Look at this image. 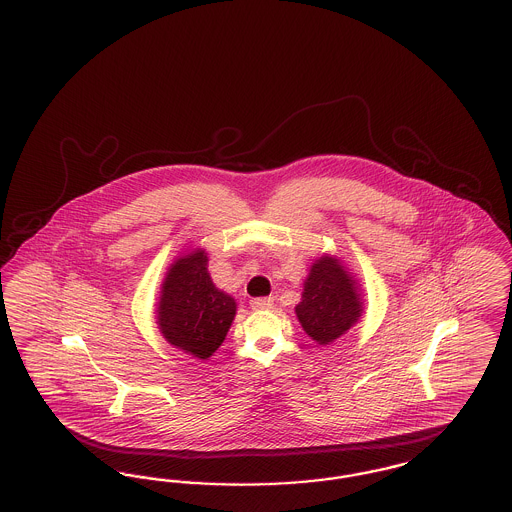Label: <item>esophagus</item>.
<instances>
[{"mask_svg": "<svg viewBox=\"0 0 512 512\" xmlns=\"http://www.w3.org/2000/svg\"><path fill=\"white\" fill-rule=\"evenodd\" d=\"M249 305L253 311H265V309H272L274 299L272 297H257V299H251Z\"/></svg>", "mask_w": 512, "mask_h": 512, "instance_id": "34e87169", "label": "esophagus"}]
</instances>
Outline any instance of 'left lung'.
Masks as SVG:
<instances>
[{"label":"left lung","mask_w":512,"mask_h":512,"mask_svg":"<svg viewBox=\"0 0 512 512\" xmlns=\"http://www.w3.org/2000/svg\"><path fill=\"white\" fill-rule=\"evenodd\" d=\"M365 311L361 284L338 255L322 253L303 282L295 317L318 345H330L347 334Z\"/></svg>","instance_id":"1"}]
</instances>
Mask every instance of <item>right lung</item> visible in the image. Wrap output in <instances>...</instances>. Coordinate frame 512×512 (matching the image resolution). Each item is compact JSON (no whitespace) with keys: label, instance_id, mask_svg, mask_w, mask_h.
I'll return each instance as SVG.
<instances>
[{"label":"right lung","instance_id":"1","mask_svg":"<svg viewBox=\"0 0 512 512\" xmlns=\"http://www.w3.org/2000/svg\"><path fill=\"white\" fill-rule=\"evenodd\" d=\"M207 265L203 247H190L176 257L157 303V326L163 338L201 361L219 349L236 317V299L213 284Z\"/></svg>","mask_w":512,"mask_h":512}]
</instances>
